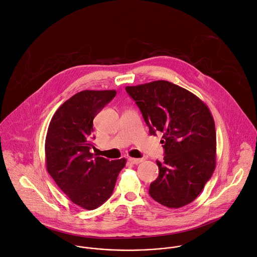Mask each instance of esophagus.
<instances>
[{"mask_svg":"<svg viewBox=\"0 0 257 257\" xmlns=\"http://www.w3.org/2000/svg\"><path fill=\"white\" fill-rule=\"evenodd\" d=\"M143 161H144L143 159H135V158H130V159H128V162H130L131 164H134V165H139V164H141Z\"/></svg>","mask_w":257,"mask_h":257,"instance_id":"1","label":"esophagus"}]
</instances>
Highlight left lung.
Listing matches in <instances>:
<instances>
[{"label":"left lung","mask_w":257,"mask_h":257,"mask_svg":"<svg viewBox=\"0 0 257 257\" xmlns=\"http://www.w3.org/2000/svg\"><path fill=\"white\" fill-rule=\"evenodd\" d=\"M140 107L153 136L164 134V162L151 183L150 195L159 203L179 208L192 202L216 165V133L208 106L189 90L168 81L125 86Z\"/></svg>","instance_id":"obj_1"}]
</instances>
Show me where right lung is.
Returning <instances> with one entry per match:
<instances>
[{"mask_svg":"<svg viewBox=\"0 0 257 257\" xmlns=\"http://www.w3.org/2000/svg\"><path fill=\"white\" fill-rule=\"evenodd\" d=\"M116 94L114 89L83 90L53 115L46 137L47 171L75 204L92 210L111 195L125 159L94 157L92 120Z\"/></svg>","mask_w":257,"mask_h":257,"instance_id":"add662e5","label":"right lung"}]
</instances>
